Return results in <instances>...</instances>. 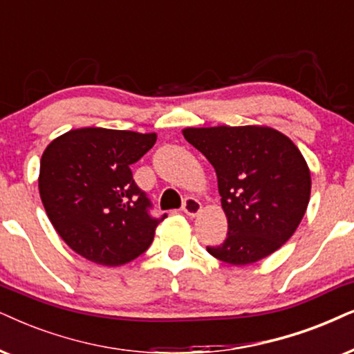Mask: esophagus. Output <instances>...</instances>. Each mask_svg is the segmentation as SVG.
I'll return each instance as SVG.
<instances>
[{
    "label": "esophagus",
    "instance_id": "esophagus-1",
    "mask_svg": "<svg viewBox=\"0 0 354 354\" xmlns=\"http://www.w3.org/2000/svg\"><path fill=\"white\" fill-rule=\"evenodd\" d=\"M183 210H185V214H187L189 217H196L201 210H203V204H201L196 198H186L185 204H183Z\"/></svg>",
    "mask_w": 354,
    "mask_h": 354
}]
</instances>
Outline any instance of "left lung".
Returning a JSON list of instances; mask_svg holds the SVG:
<instances>
[{
    "label": "left lung",
    "instance_id": "obj_1",
    "mask_svg": "<svg viewBox=\"0 0 354 354\" xmlns=\"http://www.w3.org/2000/svg\"><path fill=\"white\" fill-rule=\"evenodd\" d=\"M183 136L216 169L229 222L223 243L207 252L245 266L283 247L310 199V169L296 144L266 125L186 127Z\"/></svg>",
    "mask_w": 354,
    "mask_h": 354
}]
</instances>
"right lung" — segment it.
<instances>
[{
	"instance_id": "1",
	"label": "right lung",
	"mask_w": 354,
	"mask_h": 354,
	"mask_svg": "<svg viewBox=\"0 0 354 354\" xmlns=\"http://www.w3.org/2000/svg\"><path fill=\"white\" fill-rule=\"evenodd\" d=\"M156 133L83 127L53 138L40 158L39 192L53 229L80 257L120 266L140 257L162 218L149 214L131 165Z\"/></svg>"
}]
</instances>
